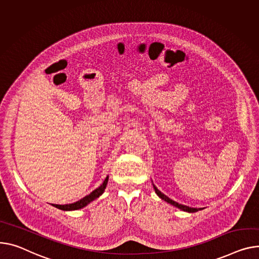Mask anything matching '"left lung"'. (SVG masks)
Listing matches in <instances>:
<instances>
[{"label": "left lung", "instance_id": "8db88e82", "mask_svg": "<svg viewBox=\"0 0 259 259\" xmlns=\"http://www.w3.org/2000/svg\"><path fill=\"white\" fill-rule=\"evenodd\" d=\"M153 187H154V191H155V193L157 194V196L161 199V200H163V201H165V202H167V203H169L170 205H173V206H175V207H177V208H179V209H181L182 211H186V212H197L198 210H202L203 208H193V207H189V206H185V205H182V204H179V203H177V202H175V201H173L171 199H169L167 196H165L164 194H162L159 189L155 186L154 184H153Z\"/></svg>", "mask_w": 259, "mask_h": 259}]
</instances>
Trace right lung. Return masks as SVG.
<instances>
[{"label":"right lung","instance_id":"1","mask_svg":"<svg viewBox=\"0 0 259 259\" xmlns=\"http://www.w3.org/2000/svg\"><path fill=\"white\" fill-rule=\"evenodd\" d=\"M108 179H109V176H107L104 180V182H103L98 188H96L95 191H93L90 195L85 196L84 198H82L81 200L75 202V203H72V204H65V205H58V204H53L54 207L58 208V209H61V210H64V211H71V210H78V209H81L83 207H85V206H88L91 202H93L94 200L98 199L100 196L103 195V193L105 192V188L107 186V183H108Z\"/></svg>","mask_w":259,"mask_h":259}]
</instances>
